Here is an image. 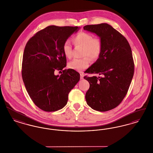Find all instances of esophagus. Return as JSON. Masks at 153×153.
Returning a JSON list of instances; mask_svg holds the SVG:
<instances>
[{
  "instance_id": "1",
  "label": "esophagus",
  "mask_w": 153,
  "mask_h": 153,
  "mask_svg": "<svg viewBox=\"0 0 153 153\" xmlns=\"http://www.w3.org/2000/svg\"><path fill=\"white\" fill-rule=\"evenodd\" d=\"M84 79V74L82 73L80 74V79Z\"/></svg>"
}]
</instances>
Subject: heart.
I'll list each match as a JSON object with an SVG mask.
<instances>
[{
  "label": "heart",
  "mask_w": 153,
  "mask_h": 153,
  "mask_svg": "<svg viewBox=\"0 0 153 153\" xmlns=\"http://www.w3.org/2000/svg\"><path fill=\"white\" fill-rule=\"evenodd\" d=\"M73 41L76 45L83 47V56H88L92 60H95L99 57L102 48L100 39L94 38L93 36L89 33L80 32L73 36ZM62 51L66 58L72 57V46L69 40H66L63 45ZM89 64V58L85 57L81 59L74 58L68 63V66L70 69L81 72L87 69Z\"/></svg>",
  "instance_id": "1"
}]
</instances>
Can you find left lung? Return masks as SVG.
Masks as SVG:
<instances>
[{
  "label": "left lung",
  "instance_id": "left-lung-1",
  "mask_svg": "<svg viewBox=\"0 0 153 153\" xmlns=\"http://www.w3.org/2000/svg\"><path fill=\"white\" fill-rule=\"evenodd\" d=\"M84 30L100 38L102 51L87 73L103 75L84 78L90 87L85 94L88 105L96 111L114 109L127 93L134 72L131 47L126 38L107 23L86 25Z\"/></svg>",
  "mask_w": 153,
  "mask_h": 153
}]
</instances>
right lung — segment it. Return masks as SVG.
<instances>
[{
    "label": "right lung",
    "mask_w": 153,
    "mask_h": 153,
    "mask_svg": "<svg viewBox=\"0 0 153 153\" xmlns=\"http://www.w3.org/2000/svg\"><path fill=\"white\" fill-rule=\"evenodd\" d=\"M80 27L49 26L37 32L26 45L22 61V76L30 98L40 109L53 112L64 108L68 94L80 80L73 69L62 70L66 59L62 46Z\"/></svg>",
    "instance_id": "1"
}]
</instances>
